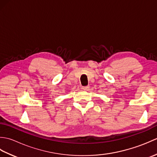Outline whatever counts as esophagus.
<instances>
[{
    "instance_id": "esophagus-1",
    "label": "esophagus",
    "mask_w": 157,
    "mask_h": 157,
    "mask_svg": "<svg viewBox=\"0 0 157 157\" xmlns=\"http://www.w3.org/2000/svg\"><path fill=\"white\" fill-rule=\"evenodd\" d=\"M89 88H90L89 86H82V89L84 90H88L89 89Z\"/></svg>"
}]
</instances>
